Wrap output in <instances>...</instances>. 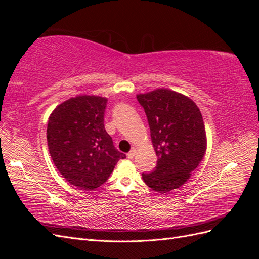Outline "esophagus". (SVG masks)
<instances>
[{"mask_svg": "<svg viewBox=\"0 0 259 259\" xmlns=\"http://www.w3.org/2000/svg\"><path fill=\"white\" fill-rule=\"evenodd\" d=\"M135 154H136V149H132V150L126 155H127L128 159H133L135 156Z\"/></svg>", "mask_w": 259, "mask_h": 259, "instance_id": "obj_1", "label": "esophagus"}]
</instances>
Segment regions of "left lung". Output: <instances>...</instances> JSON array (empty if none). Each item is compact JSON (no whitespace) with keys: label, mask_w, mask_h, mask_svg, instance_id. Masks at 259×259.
<instances>
[{"label":"left lung","mask_w":259,"mask_h":259,"mask_svg":"<svg viewBox=\"0 0 259 259\" xmlns=\"http://www.w3.org/2000/svg\"><path fill=\"white\" fill-rule=\"evenodd\" d=\"M158 156L153 171L143 173L148 187L160 193L182 187L199 166L206 151L204 122L194 101L183 94L158 89L138 94Z\"/></svg>","instance_id":"left-lung-1"}]
</instances>
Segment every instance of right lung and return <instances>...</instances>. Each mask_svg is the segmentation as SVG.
<instances>
[{"label": "right lung", "instance_id": "add662e5", "mask_svg": "<svg viewBox=\"0 0 259 259\" xmlns=\"http://www.w3.org/2000/svg\"><path fill=\"white\" fill-rule=\"evenodd\" d=\"M107 98L77 95L58 105L48 123L52 160L68 183L84 190L105 184L126 155L116 150L105 130Z\"/></svg>", "mask_w": 259, "mask_h": 259}]
</instances>
